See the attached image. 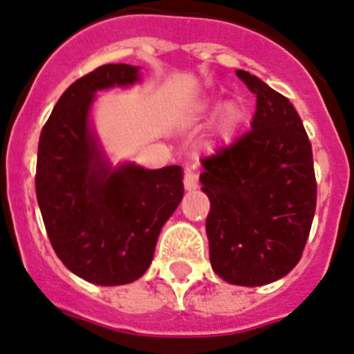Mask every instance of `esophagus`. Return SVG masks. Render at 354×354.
<instances>
[{
	"instance_id": "esophagus-1",
	"label": "esophagus",
	"mask_w": 354,
	"mask_h": 354,
	"mask_svg": "<svg viewBox=\"0 0 354 354\" xmlns=\"http://www.w3.org/2000/svg\"><path fill=\"white\" fill-rule=\"evenodd\" d=\"M196 186H198V175L194 174L191 168H186V170H184V187H186L187 191H191L196 189Z\"/></svg>"
}]
</instances>
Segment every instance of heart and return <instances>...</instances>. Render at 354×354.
I'll return each mask as SVG.
<instances>
[{"mask_svg": "<svg viewBox=\"0 0 354 354\" xmlns=\"http://www.w3.org/2000/svg\"><path fill=\"white\" fill-rule=\"evenodd\" d=\"M214 106V105H212ZM242 119V109L239 103L228 102L219 110V124L225 131H233Z\"/></svg>", "mask_w": 354, "mask_h": 354, "instance_id": "1", "label": "heart"}]
</instances>
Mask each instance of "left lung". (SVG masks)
I'll return each mask as SVG.
<instances>
[{"label":"left lung","mask_w":354,"mask_h":354,"mask_svg":"<svg viewBox=\"0 0 354 354\" xmlns=\"http://www.w3.org/2000/svg\"><path fill=\"white\" fill-rule=\"evenodd\" d=\"M256 95L251 129L203 158L210 265L226 283L263 286L302 258L316 210L313 147L290 100L244 70Z\"/></svg>","instance_id":"left-lung-1"}]
</instances>
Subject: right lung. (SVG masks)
<instances>
[{
  "mask_svg": "<svg viewBox=\"0 0 354 354\" xmlns=\"http://www.w3.org/2000/svg\"><path fill=\"white\" fill-rule=\"evenodd\" d=\"M138 66L103 64L64 91L38 142L37 200L57 258L79 277L119 286L145 274L183 200V168L110 167L91 129L98 91L138 82Z\"/></svg>",
  "mask_w": 354,
  "mask_h": 354,
  "instance_id": "right-lung-1",
  "label": "right lung"
}]
</instances>
